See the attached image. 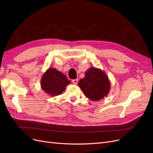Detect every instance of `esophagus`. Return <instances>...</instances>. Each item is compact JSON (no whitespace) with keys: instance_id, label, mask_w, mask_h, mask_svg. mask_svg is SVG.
<instances>
[{"instance_id":"obj_1","label":"esophagus","mask_w":153,"mask_h":153,"mask_svg":"<svg viewBox=\"0 0 153 153\" xmlns=\"http://www.w3.org/2000/svg\"><path fill=\"white\" fill-rule=\"evenodd\" d=\"M78 82V79H75V80H72V82L74 84H77Z\"/></svg>"}]
</instances>
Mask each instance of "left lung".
<instances>
[{
    "label": "left lung",
    "mask_w": 153,
    "mask_h": 153,
    "mask_svg": "<svg viewBox=\"0 0 153 153\" xmlns=\"http://www.w3.org/2000/svg\"><path fill=\"white\" fill-rule=\"evenodd\" d=\"M78 85L88 98L94 101L104 98L110 90V82L107 75L101 69L94 67L88 69Z\"/></svg>",
    "instance_id": "8db88e82"
}]
</instances>
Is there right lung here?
Wrapping results in <instances>:
<instances>
[{"instance_id": "add662e5", "label": "right lung", "mask_w": 153, "mask_h": 153, "mask_svg": "<svg viewBox=\"0 0 153 153\" xmlns=\"http://www.w3.org/2000/svg\"><path fill=\"white\" fill-rule=\"evenodd\" d=\"M40 82L41 89L51 96L61 94L71 83L66 75L53 68H49L44 73Z\"/></svg>"}]
</instances>
